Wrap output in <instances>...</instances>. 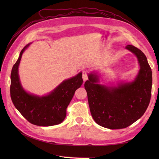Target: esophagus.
I'll return each instance as SVG.
<instances>
[{
    "instance_id": "34e87169",
    "label": "esophagus",
    "mask_w": 159,
    "mask_h": 159,
    "mask_svg": "<svg viewBox=\"0 0 159 159\" xmlns=\"http://www.w3.org/2000/svg\"><path fill=\"white\" fill-rule=\"evenodd\" d=\"M82 78L84 81H86L88 79V72L86 71H82Z\"/></svg>"
}]
</instances>
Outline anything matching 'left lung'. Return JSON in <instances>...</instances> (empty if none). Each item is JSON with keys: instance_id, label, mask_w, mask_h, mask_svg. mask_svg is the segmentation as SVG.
<instances>
[{"instance_id": "left-lung-1", "label": "left lung", "mask_w": 159, "mask_h": 159, "mask_svg": "<svg viewBox=\"0 0 159 159\" xmlns=\"http://www.w3.org/2000/svg\"><path fill=\"white\" fill-rule=\"evenodd\" d=\"M125 48L137 57L140 70L133 82L109 87L98 84L99 76L89 74L85 82L90 112L100 126L123 129L141 118L150 103L152 71L144 53L133 45Z\"/></svg>"}]
</instances>
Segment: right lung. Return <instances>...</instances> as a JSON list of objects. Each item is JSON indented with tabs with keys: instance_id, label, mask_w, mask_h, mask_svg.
Masks as SVG:
<instances>
[{
	"instance_id": "1",
	"label": "right lung",
	"mask_w": 159,
	"mask_h": 159,
	"mask_svg": "<svg viewBox=\"0 0 159 159\" xmlns=\"http://www.w3.org/2000/svg\"><path fill=\"white\" fill-rule=\"evenodd\" d=\"M27 44L21 50L11 74V97L15 107L30 123L38 126L48 127L60 124L66 116V109L75 90L83 83L82 74L61 83L51 93L45 96L27 93L22 87L18 75V66Z\"/></svg>"
}]
</instances>
